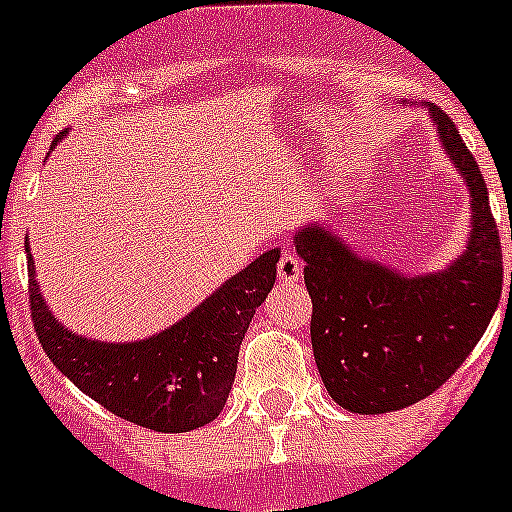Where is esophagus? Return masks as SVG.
<instances>
[{"instance_id": "34e87169", "label": "esophagus", "mask_w": 512, "mask_h": 512, "mask_svg": "<svg viewBox=\"0 0 512 512\" xmlns=\"http://www.w3.org/2000/svg\"><path fill=\"white\" fill-rule=\"evenodd\" d=\"M303 275V262L295 252H283L278 260V278L280 283H298Z\"/></svg>"}]
</instances>
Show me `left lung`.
<instances>
[{
	"instance_id": "1",
	"label": "left lung",
	"mask_w": 512,
	"mask_h": 512,
	"mask_svg": "<svg viewBox=\"0 0 512 512\" xmlns=\"http://www.w3.org/2000/svg\"><path fill=\"white\" fill-rule=\"evenodd\" d=\"M429 118L470 189V240L455 262L404 278L358 257L326 227L295 232L313 300L315 364L348 412H396L434 394L477 346L503 293V247L480 166L447 113L429 105Z\"/></svg>"
}]
</instances>
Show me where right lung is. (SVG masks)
Instances as JSON below:
<instances>
[{
  "label": "right lung",
  "mask_w": 512,
  "mask_h": 512,
  "mask_svg": "<svg viewBox=\"0 0 512 512\" xmlns=\"http://www.w3.org/2000/svg\"><path fill=\"white\" fill-rule=\"evenodd\" d=\"M25 252L32 323L47 358L100 407L166 434L191 432L219 417L237 374L242 338L275 285L280 260V250L262 252L186 318L156 336L103 343L55 321L40 295L27 242Z\"/></svg>",
  "instance_id": "obj_1"
}]
</instances>
